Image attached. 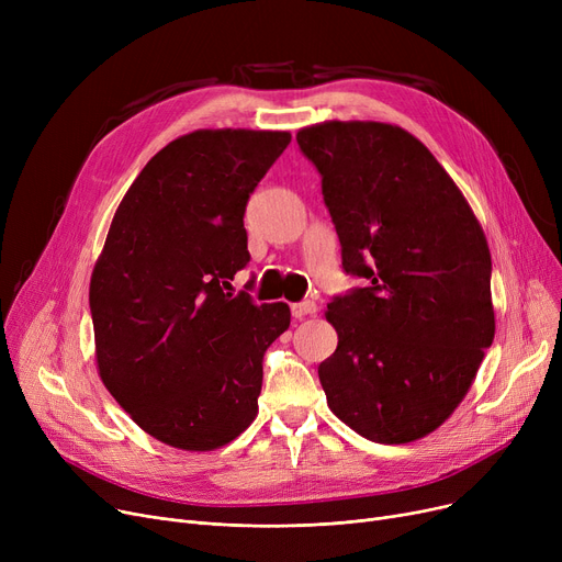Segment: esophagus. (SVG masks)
<instances>
[{
    "label": "esophagus",
    "mask_w": 562,
    "mask_h": 562,
    "mask_svg": "<svg viewBox=\"0 0 562 562\" xmlns=\"http://www.w3.org/2000/svg\"><path fill=\"white\" fill-rule=\"evenodd\" d=\"M316 312V303L314 301H303V303H296L291 305V314L296 318H305L307 314H314Z\"/></svg>",
    "instance_id": "34e87169"
}]
</instances>
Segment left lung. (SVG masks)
Returning <instances> with one entry per match:
<instances>
[{"label":"left lung","mask_w":562,"mask_h":562,"mask_svg":"<svg viewBox=\"0 0 562 562\" xmlns=\"http://www.w3.org/2000/svg\"><path fill=\"white\" fill-rule=\"evenodd\" d=\"M321 175L341 269L339 344L318 364L328 407L362 437L405 445L445 424L494 339L492 257L464 195L396 125L321 123L296 134Z\"/></svg>","instance_id":"obj_1"}]
</instances>
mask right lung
<instances>
[{"mask_svg": "<svg viewBox=\"0 0 562 562\" xmlns=\"http://www.w3.org/2000/svg\"><path fill=\"white\" fill-rule=\"evenodd\" d=\"M289 132L200 130L159 150L125 193L91 278L100 378L159 441L212 451L257 417L263 352L286 303L257 305L229 280L250 261V193Z\"/></svg>", "mask_w": 562, "mask_h": 562, "instance_id": "1", "label": "right lung"}]
</instances>
